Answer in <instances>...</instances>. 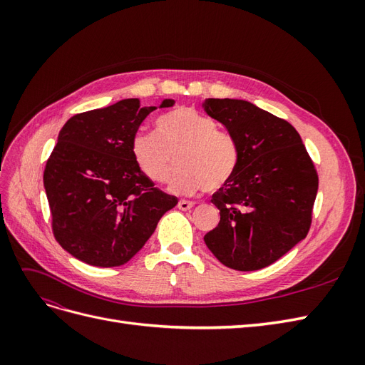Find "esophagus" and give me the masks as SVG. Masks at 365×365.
Segmentation results:
<instances>
[{"label":"esophagus","mask_w":365,"mask_h":365,"mask_svg":"<svg viewBox=\"0 0 365 365\" xmlns=\"http://www.w3.org/2000/svg\"><path fill=\"white\" fill-rule=\"evenodd\" d=\"M193 202H190V201H184V200H181L180 202H178V208L180 210H182V212H187V210H192L193 208Z\"/></svg>","instance_id":"obj_1"}]
</instances>
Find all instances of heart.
<instances>
[{
  "label": "heart",
  "instance_id": "heart-1",
  "mask_svg": "<svg viewBox=\"0 0 365 365\" xmlns=\"http://www.w3.org/2000/svg\"><path fill=\"white\" fill-rule=\"evenodd\" d=\"M157 135L138 132L130 141V153L140 172L152 182H164L173 168L169 190L195 195L220 190L233 178L239 161L235 138L217 130L213 118L190 106L176 108L158 117Z\"/></svg>",
  "mask_w": 365,
  "mask_h": 365
}]
</instances>
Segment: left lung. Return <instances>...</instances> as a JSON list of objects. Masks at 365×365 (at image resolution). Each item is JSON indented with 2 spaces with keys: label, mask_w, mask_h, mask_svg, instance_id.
<instances>
[{
  "label": "left lung",
  "mask_w": 365,
  "mask_h": 365,
  "mask_svg": "<svg viewBox=\"0 0 365 365\" xmlns=\"http://www.w3.org/2000/svg\"><path fill=\"white\" fill-rule=\"evenodd\" d=\"M204 111L235 138L233 178L213 193L220 220L204 236L225 267L257 271L302 242L312 220L318 176L302 137L286 120L247 101L205 98Z\"/></svg>",
  "instance_id": "obj_1"
}]
</instances>
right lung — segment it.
Listing matches in <instances>:
<instances>
[{"mask_svg": "<svg viewBox=\"0 0 365 365\" xmlns=\"http://www.w3.org/2000/svg\"><path fill=\"white\" fill-rule=\"evenodd\" d=\"M158 106L123 98L73 115L58 135L43 170V187L59 245L77 260L113 268L145 247L160 219L178 204L140 172L130 141Z\"/></svg>", "mask_w": 365, "mask_h": 365, "instance_id": "1", "label": "right lung"}]
</instances>
